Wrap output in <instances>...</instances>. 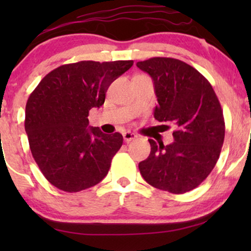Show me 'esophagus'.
Returning a JSON list of instances; mask_svg holds the SVG:
<instances>
[{
  "label": "esophagus",
  "instance_id": "1",
  "mask_svg": "<svg viewBox=\"0 0 251 251\" xmlns=\"http://www.w3.org/2000/svg\"><path fill=\"white\" fill-rule=\"evenodd\" d=\"M136 138H137V135H136V133H133V132L126 131V132L123 133V139H125V142H126V143L131 142V140L136 139Z\"/></svg>",
  "mask_w": 251,
  "mask_h": 251
}]
</instances>
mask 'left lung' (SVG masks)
Here are the masks:
<instances>
[{"label":"left lung","mask_w":251,"mask_h":251,"mask_svg":"<svg viewBox=\"0 0 251 251\" xmlns=\"http://www.w3.org/2000/svg\"><path fill=\"white\" fill-rule=\"evenodd\" d=\"M137 67L152 77L157 105L154 118L174 122L173 144L149 139L151 153L138 164L153 187L183 194L198 187L217 163L225 137L223 109L209 81L179 59L154 57Z\"/></svg>","instance_id":"left-lung-1"}]
</instances>
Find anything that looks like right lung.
<instances>
[{
	"label": "right lung",
	"instance_id": "obj_1",
	"mask_svg": "<svg viewBox=\"0 0 251 251\" xmlns=\"http://www.w3.org/2000/svg\"><path fill=\"white\" fill-rule=\"evenodd\" d=\"M133 60H85L61 65L44 76L26 104L25 130L41 173L61 191L80 192L107 175L121 149V133L89 126V111L100 107L111 83Z\"/></svg>",
	"mask_w": 251,
	"mask_h": 251
}]
</instances>
